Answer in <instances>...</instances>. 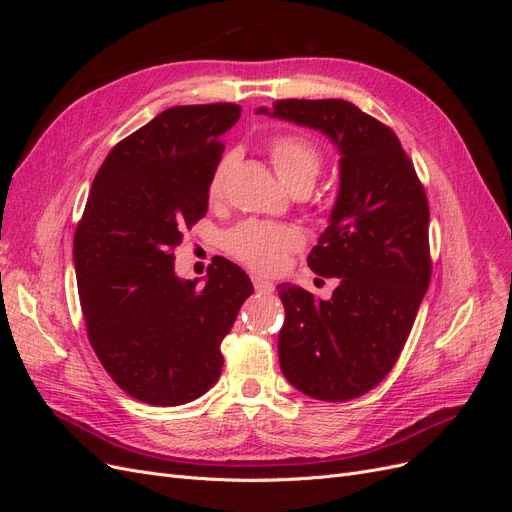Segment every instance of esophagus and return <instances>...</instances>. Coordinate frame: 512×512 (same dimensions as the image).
<instances>
[{"label":"esophagus","instance_id":"obj_1","mask_svg":"<svg viewBox=\"0 0 512 512\" xmlns=\"http://www.w3.org/2000/svg\"><path fill=\"white\" fill-rule=\"evenodd\" d=\"M252 284H254L256 292H265V294H269V292H273V290H275L273 282H271V280H267V277H262V275H252Z\"/></svg>","mask_w":512,"mask_h":512}]
</instances>
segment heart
Listing matches in <instances>:
<instances>
[{"label": "heart", "mask_w": 512, "mask_h": 512, "mask_svg": "<svg viewBox=\"0 0 512 512\" xmlns=\"http://www.w3.org/2000/svg\"><path fill=\"white\" fill-rule=\"evenodd\" d=\"M269 156L277 177L286 183L288 190L297 185L312 188L320 170V153L312 141L301 134H280L271 138ZM228 162L224 158L213 170L209 179L211 198H218L224 188ZM301 243L303 235L299 228L269 222H243L226 235V250L243 265L260 273L282 271L288 256L299 250Z\"/></svg>", "instance_id": "heart-1"}]
</instances>
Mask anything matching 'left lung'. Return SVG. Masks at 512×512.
<instances>
[{
    "label": "left lung",
    "instance_id": "left-lung-1",
    "mask_svg": "<svg viewBox=\"0 0 512 512\" xmlns=\"http://www.w3.org/2000/svg\"><path fill=\"white\" fill-rule=\"evenodd\" d=\"M256 115L318 130L339 153L329 226L307 256L339 284L329 301L277 286L286 309L280 367L314 399L361 397L393 369L429 286L425 190L395 132L352 102L277 100Z\"/></svg>",
    "mask_w": 512,
    "mask_h": 512
}]
</instances>
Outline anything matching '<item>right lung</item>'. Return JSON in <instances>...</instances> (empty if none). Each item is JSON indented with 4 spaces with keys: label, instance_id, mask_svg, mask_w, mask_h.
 I'll use <instances>...</instances> for the list:
<instances>
[{
    "label": "right lung",
    "instance_id": "add662e5",
    "mask_svg": "<svg viewBox=\"0 0 512 512\" xmlns=\"http://www.w3.org/2000/svg\"><path fill=\"white\" fill-rule=\"evenodd\" d=\"M241 106H173L108 153L74 232V269L91 348L119 389L151 406H181L222 374V339L250 277L226 258L205 284L175 273L173 250L209 205L220 138Z\"/></svg>",
    "mask_w": 512,
    "mask_h": 512
}]
</instances>
